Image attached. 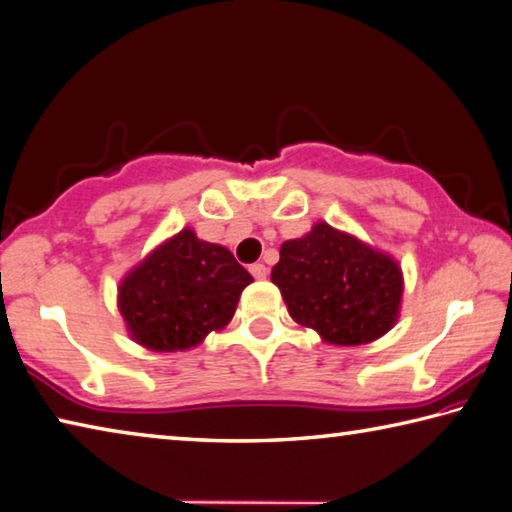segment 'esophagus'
<instances>
[{"label": "esophagus", "mask_w": 512, "mask_h": 512, "mask_svg": "<svg viewBox=\"0 0 512 512\" xmlns=\"http://www.w3.org/2000/svg\"><path fill=\"white\" fill-rule=\"evenodd\" d=\"M250 273H253V277L255 280H266V275H268V268L264 266V264H253L250 266Z\"/></svg>", "instance_id": "esophagus-1"}]
</instances>
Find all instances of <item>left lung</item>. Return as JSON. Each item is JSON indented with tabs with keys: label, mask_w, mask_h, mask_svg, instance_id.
<instances>
[{
	"label": "left lung",
	"mask_w": 512,
	"mask_h": 512,
	"mask_svg": "<svg viewBox=\"0 0 512 512\" xmlns=\"http://www.w3.org/2000/svg\"><path fill=\"white\" fill-rule=\"evenodd\" d=\"M271 280L291 318L332 345L377 341L400 316L404 280L395 259L325 221L284 241Z\"/></svg>",
	"instance_id": "left-lung-1"
}]
</instances>
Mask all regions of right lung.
<instances>
[{"mask_svg": "<svg viewBox=\"0 0 512 512\" xmlns=\"http://www.w3.org/2000/svg\"><path fill=\"white\" fill-rule=\"evenodd\" d=\"M253 282L228 248L180 230L119 284V311L135 343L153 352L187 350L235 316Z\"/></svg>", "mask_w": 512, "mask_h": 512, "instance_id": "add662e5", "label": "right lung"}]
</instances>
